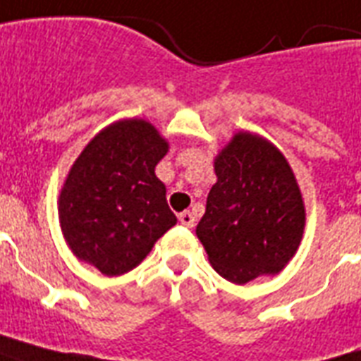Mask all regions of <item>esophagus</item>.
I'll return each instance as SVG.
<instances>
[{
    "label": "esophagus",
    "mask_w": 361,
    "mask_h": 361,
    "mask_svg": "<svg viewBox=\"0 0 361 361\" xmlns=\"http://www.w3.org/2000/svg\"><path fill=\"white\" fill-rule=\"evenodd\" d=\"M178 217H180V223L183 226H189V228H192V226H195V217H192V214H191V212H189V209H185V212H181V214L178 215Z\"/></svg>",
    "instance_id": "1"
}]
</instances>
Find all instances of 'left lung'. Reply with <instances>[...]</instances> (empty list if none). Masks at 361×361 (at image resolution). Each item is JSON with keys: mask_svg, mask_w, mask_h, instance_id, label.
Masks as SVG:
<instances>
[{"mask_svg": "<svg viewBox=\"0 0 361 361\" xmlns=\"http://www.w3.org/2000/svg\"><path fill=\"white\" fill-rule=\"evenodd\" d=\"M217 183L197 226L214 269L243 285L277 274L302 241L305 209L283 153L251 133H238L215 159Z\"/></svg>", "mask_w": 361, "mask_h": 361, "instance_id": "obj_1", "label": "left lung"}]
</instances>
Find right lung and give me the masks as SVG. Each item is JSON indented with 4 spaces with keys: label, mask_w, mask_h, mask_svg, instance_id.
Listing matches in <instances>:
<instances>
[{
    "label": "right lung",
    "mask_w": 361,
    "mask_h": 361,
    "mask_svg": "<svg viewBox=\"0 0 361 361\" xmlns=\"http://www.w3.org/2000/svg\"><path fill=\"white\" fill-rule=\"evenodd\" d=\"M166 152L144 120L110 125L84 147L59 195L61 231L80 260L104 275L127 274L176 225L155 176Z\"/></svg>",
    "instance_id": "add662e5"
}]
</instances>
